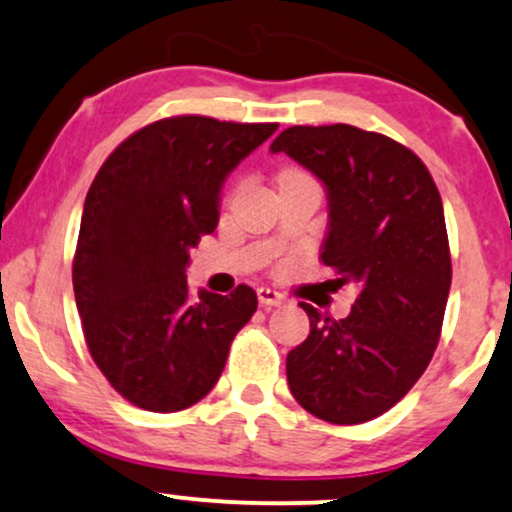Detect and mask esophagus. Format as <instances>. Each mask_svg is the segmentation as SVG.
I'll use <instances>...</instances> for the list:
<instances>
[{"label":"esophagus","instance_id":"1","mask_svg":"<svg viewBox=\"0 0 512 512\" xmlns=\"http://www.w3.org/2000/svg\"><path fill=\"white\" fill-rule=\"evenodd\" d=\"M257 298H260V303L264 307H276V305H283L286 303V295H281L279 291H274V288H257Z\"/></svg>","mask_w":512,"mask_h":512}]
</instances>
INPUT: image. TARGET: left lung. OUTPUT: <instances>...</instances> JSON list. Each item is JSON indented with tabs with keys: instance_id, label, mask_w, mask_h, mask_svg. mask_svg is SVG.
I'll return each instance as SVG.
<instances>
[{
	"instance_id": "obj_1",
	"label": "left lung",
	"mask_w": 512,
	"mask_h": 512,
	"mask_svg": "<svg viewBox=\"0 0 512 512\" xmlns=\"http://www.w3.org/2000/svg\"><path fill=\"white\" fill-rule=\"evenodd\" d=\"M269 150L286 152L324 183L329 226L322 262L353 281L348 317L300 303L310 336L286 357L293 398L331 424L379 417L432 360L451 291L441 195L422 159L348 123L291 126Z\"/></svg>"
}]
</instances>
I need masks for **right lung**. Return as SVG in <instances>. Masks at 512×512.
<instances>
[{"label":"right lung","instance_id":"obj_1","mask_svg":"<svg viewBox=\"0 0 512 512\" xmlns=\"http://www.w3.org/2000/svg\"><path fill=\"white\" fill-rule=\"evenodd\" d=\"M279 123L171 116L116 147L88 190L73 293L88 350L128 403L186 410L214 389L257 293L190 300L186 267L219 221L226 176Z\"/></svg>","mask_w":512,"mask_h":512}]
</instances>
